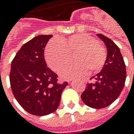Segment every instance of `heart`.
<instances>
[{"label":"heart","mask_w":134,"mask_h":134,"mask_svg":"<svg viewBox=\"0 0 134 134\" xmlns=\"http://www.w3.org/2000/svg\"><path fill=\"white\" fill-rule=\"evenodd\" d=\"M75 52L72 59L61 67L59 74L64 79H71L88 73H96L105 64L107 53L96 39L88 34L79 33L62 39H53L46 48V62L53 70H57Z\"/></svg>","instance_id":"1"}]
</instances>
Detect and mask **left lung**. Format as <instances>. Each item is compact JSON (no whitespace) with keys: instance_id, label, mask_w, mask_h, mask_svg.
Wrapping results in <instances>:
<instances>
[{"instance_id":"obj_1","label":"left lung","mask_w":134,"mask_h":134,"mask_svg":"<svg viewBox=\"0 0 134 134\" xmlns=\"http://www.w3.org/2000/svg\"><path fill=\"white\" fill-rule=\"evenodd\" d=\"M107 48V55L102 71L93 76L81 94L85 104L94 109H102L115 101L125 86L126 64L120 48L111 39L97 34Z\"/></svg>"}]
</instances>
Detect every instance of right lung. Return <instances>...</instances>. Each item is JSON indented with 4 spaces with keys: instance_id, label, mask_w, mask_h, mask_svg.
Listing matches in <instances>:
<instances>
[{
    "instance_id": "1",
    "label": "right lung",
    "mask_w": 134,
    "mask_h": 134,
    "mask_svg": "<svg viewBox=\"0 0 134 134\" xmlns=\"http://www.w3.org/2000/svg\"><path fill=\"white\" fill-rule=\"evenodd\" d=\"M53 35L33 38L19 50L11 65L10 83L15 99L32 115H47L59 105L62 91L68 85L57 83V75L47 67L45 47Z\"/></svg>"
}]
</instances>
